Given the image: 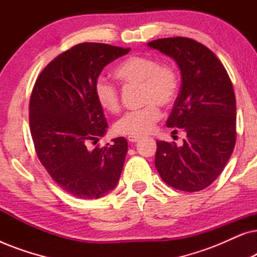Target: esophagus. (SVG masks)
Returning <instances> with one entry per match:
<instances>
[{
	"label": "esophagus",
	"mask_w": 257,
	"mask_h": 257,
	"mask_svg": "<svg viewBox=\"0 0 257 257\" xmlns=\"http://www.w3.org/2000/svg\"><path fill=\"white\" fill-rule=\"evenodd\" d=\"M140 139V137H135V136H128L127 140L130 143H137Z\"/></svg>",
	"instance_id": "esophagus-1"
}]
</instances>
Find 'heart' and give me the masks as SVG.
<instances>
[{
    "instance_id": "b5f03b06",
    "label": "heart",
    "mask_w": 257,
    "mask_h": 257,
    "mask_svg": "<svg viewBox=\"0 0 257 257\" xmlns=\"http://www.w3.org/2000/svg\"><path fill=\"white\" fill-rule=\"evenodd\" d=\"M113 76L124 86H142V100L145 106L130 111L115 122L118 135L142 137L149 135L161 117L160 106L168 107L178 97L180 78L170 63H160L154 56H130L119 63ZM94 97L99 106L110 113L120 107L117 87L106 80L94 84Z\"/></svg>"
}]
</instances>
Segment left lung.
Returning <instances> with one entry per match:
<instances>
[{
	"label": "left lung",
	"mask_w": 257,
	"mask_h": 257,
	"mask_svg": "<svg viewBox=\"0 0 257 257\" xmlns=\"http://www.w3.org/2000/svg\"><path fill=\"white\" fill-rule=\"evenodd\" d=\"M147 45L173 58L182 79L166 126L184 128L186 139L182 146L157 142V171L171 187L201 191L223 171L236 143L233 84L215 54L192 38H160Z\"/></svg>",
	"instance_id": "8db88e82"
}]
</instances>
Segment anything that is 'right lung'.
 <instances>
[{
    "label": "right lung",
    "instance_id": "1",
    "mask_svg": "<svg viewBox=\"0 0 257 257\" xmlns=\"http://www.w3.org/2000/svg\"><path fill=\"white\" fill-rule=\"evenodd\" d=\"M130 48L80 43L62 52L37 77L29 103L35 151L56 184L76 198L98 199L117 186L127 152L125 138L93 150L107 121L94 97L101 70Z\"/></svg>",
    "mask_w": 257,
    "mask_h": 257
}]
</instances>
